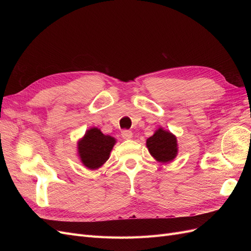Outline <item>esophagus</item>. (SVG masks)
<instances>
[{"label":"esophagus","mask_w":251,"mask_h":251,"mask_svg":"<svg viewBox=\"0 0 251 251\" xmlns=\"http://www.w3.org/2000/svg\"><path fill=\"white\" fill-rule=\"evenodd\" d=\"M121 136L124 139H131L133 137V133L130 130H123L121 131Z\"/></svg>","instance_id":"obj_1"}]
</instances>
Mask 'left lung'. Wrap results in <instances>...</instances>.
Wrapping results in <instances>:
<instances>
[{"label":"left lung","instance_id":"1","mask_svg":"<svg viewBox=\"0 0 251 251\" xmlns=\"http://www.w3.org/2000/svg\"><path fill=\"white\" fill-rule=\"evenodd\" d=\"M147 147L151 155L159 162H170L176 157L178 148L177 139L175 136L162 128H159L156 133L147 140Z\"/></svg>","mask_w":251,"mask_h":251}]
</instances>
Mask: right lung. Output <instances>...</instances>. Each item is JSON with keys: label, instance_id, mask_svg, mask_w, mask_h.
<instances>
[{"label": "right lung", "instance_id": "right-lung-1", "mask_svg": "<svg viewBox=\"0 0 251 251\" xmlns=\"http://www.w3.org/2000/svg\"><path fill=\"white\" fill-rule=\"evenodd\" d=\"M115 139L103 135L97 127L89 130L78 142V154L81 162L90 170H96L109 159Z\"/></svg>", "mask_w": 251, "mask_h": 251}]
</instances>
